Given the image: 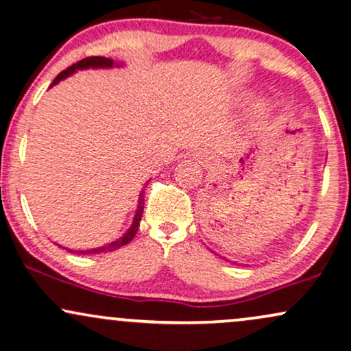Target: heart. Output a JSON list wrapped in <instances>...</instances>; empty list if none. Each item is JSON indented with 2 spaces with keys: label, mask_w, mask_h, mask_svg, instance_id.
<instances>
[{
  "label": "heart",
  "mask_w": 351,
  "mask_h": 351,
  "mask_svg": "<svg viewBox=\"0 0 351 351\" xmlns=\"http://www.w3.org/2000/svg\"><path fill=\"white\" fill-rule=\"evenodd\" d=\"M251 97H252L251 94H245V95H243V99H245V100H250V99H251Z\"/></svg>",
  "instance_id": "b5f03b06"
}]
</instances>
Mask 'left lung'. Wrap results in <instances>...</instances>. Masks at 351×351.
<instances>
[{"mask_svg":"<svg viewBox=\"0 0 351 351\" xmlns=\"http://www.w3.org/2000/svg\"><path fill=\"white\" fill-rule=\"evenodd\" d=\"M227 261H228V259H227Z\"/></svg>","mask_w":351,"mask_h":351,"instance_id":"left-lung-1","label":"left lung"}]
</instances>
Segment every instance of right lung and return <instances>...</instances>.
<instances>
[{"instance_id": "obj_1", "label": "right lung", "mask_w": 351, "mask_h": 351, "mask_svg": "<svg viewBox=\"0 0 351 351\" xmlns=\"http://www.w3.org/2000/svg\"><path fill=\"white\" fill-rule=\"evenodd\" d=\"M113 66H117V68H119V66H123L121 63H117V61H113L112 58H105V56H90V58H84V60L77 61L76 64L69 66L68 69H64L63 73H60L56 76L55 81H53V84L50 87L56 86L58 82L63 81V79L69 77L71 74H74L76 71H82V69H110L113 68ZM143 212H144V193L141 191L139 194V199H137V208H136V214H134V219H132V223L131 227L126 230V233L123 234L121 238L114 239V241L108 243V245L105 246H100V247H94V250H68V247H64V250H68L69 252H77V254H99V252H110V251H114V250H119V247L128 245V243L131 241L132 238L136 237L137 230H139V223H141V219H143Z\"/></svg>"}]
</instances>
